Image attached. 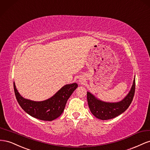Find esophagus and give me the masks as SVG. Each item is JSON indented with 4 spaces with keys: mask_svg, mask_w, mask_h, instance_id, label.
Instances as JSON below:
<instances>
[{
    "mask_svg": "<svg viewBox=\"0 0 150 150\" xmlns=\"http://www.w3.org/2000/svg\"><path fill=\"white\" fill-rule=\"evenodd\" d=\"M83 81V79H80V80H79V82H82Z\"/></svg>",
    "mask_w": 150,
    "mask_h": 150,
    "instance_id": "34e87169",
    "label": "esophagus"
}]
</instances>
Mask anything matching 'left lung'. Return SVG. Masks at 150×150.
<instances>
[{
  "label": "left lung",
  "instance_id": "1",
  "mask_svg": "<svg viewBox=\"0 0 150 150\" xmlns=\"http://www.w3.org/2000/svg\"><path fill=\"white\" fill-rule=\"evenodd\" d=\"M135 92V79L131 91L125 98L118 102H106L102 101L87 92V97L89 109L96 117L101 120H108L121 114L129 108L133 99Z\"/></svg>",
  "mask_w": 150,
  "mask_h": 150
}]
</instances>
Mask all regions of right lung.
Here are the masks:
<instances>
[{"instance_id": "obj_1", "label": "right lung", "mask_w": 150, "mask_h": 150, "mask_svg": "<svg viewBox=\"0 0 150 150\" xmlns=\"http://www.w3.org/2000/svg\"><path fill=\"white\" fill-rule=\"evenodd\" d=\"M78 84H67L50 99L40 102L24 99L18 92L14 82L16 99L25 112L32 117L42 121H51L60 115L65 108L67 102Z\"/></svg>"}]
</instances>
